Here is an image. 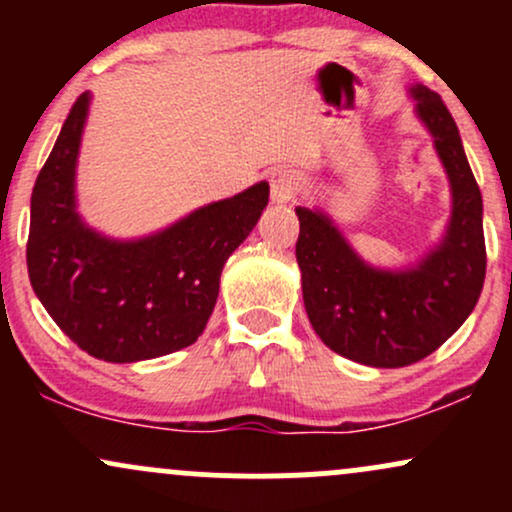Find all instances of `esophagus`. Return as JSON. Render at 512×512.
Returning <instances> with one entry per match:
<instances>
[{
    "instance_id": "esophagus-1",
    "label": "esophagus",
    "mask_w": 512,
    "mask_h": 512,
    "mask_svg": "<svg viewBox=\"0 0 512 512\" xmlns=\"http://www.w3.org/2000/svg\"><path fill=\"white\" fill-rule=\"evenodd\" d=\"M303 178L298 170L291 168H276L269 173V192H272L274 204H286L301 192Z\"/></svg>"
}]
</instances>
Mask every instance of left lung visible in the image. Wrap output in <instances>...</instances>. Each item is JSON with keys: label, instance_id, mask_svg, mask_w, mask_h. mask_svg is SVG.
Segmentation results:
<instances>
[{"label": "left lung", "instance_id": "1", "mask_svg": "<svg viewBox=\"0 0 512 512\" xmlns=\"http://www.w3.org/2000/svg\"><path fill=\"white\" fill-rule=\"evenodd\" d=\"M450 182V219L424 257L399 269L363 260L320 209L296 207L305 313L334 354L373 368L421 361L462 327L486 276L484 204L460 129L431 88L409 86Z\"/></svg>", "mask_w": 512, "mask_h": 512}]
</instances>
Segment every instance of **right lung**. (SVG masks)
<instances>
[{
	"label": "right lung",
	"mask_w": 512,
	"mask_h": 512,
	"mask_svg": "<svg viewBox=\"0 0 512 512\" xmlns=\"http://www.w3.org/2000/svg\"><path fill=\"white\" fill-rule=\"evenodd\" d=\"M91 108L81 93L35 180L28 276L57 327L93 358L149 361L195 344L219 298L223 264L250 236L269 182L204 204L142 238H110L76 204V163Z\"/></svg>",
	"instance_id": "1"
}]
</instances>
